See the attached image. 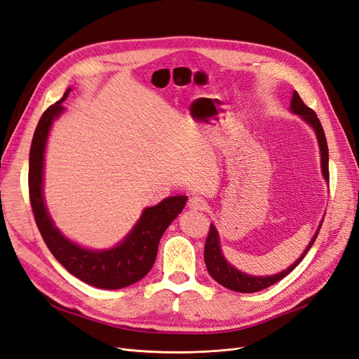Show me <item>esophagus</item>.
Segmentation results:
<instances>
[{
  "label": "esophagus",
  "mask_w": 359,
  "mask_h": 359,
  "mask_svg": "<svg viewBox=\"0 0 359 359\" xmlns=\"http://www.w3.org/2000/svg\"><path fill=\"white\" fill-rule=\"evenodd\" d=\"M205 206H206L205 201L199 196H193L189 201V208L193 211H202V210H205Z\"/></svg>",
  "instance_id": "obj_1"
}]
</instances>
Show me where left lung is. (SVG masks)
<instances>
[{
	"label": "left lung",
	"instance_id": "left-lung-1",
	"mask_svg": "<svg viewBox=\"0 0 359 359\" xmlns=\"http://www.w3.org/2000/svg\"><path fill=\"white\" fill-rule=\"evenodd\" d=\"M290 112L299 115L304 121H306L309 126H311V128L314 130L318 137V144H319V149H320V168H322V177L327 181V184L330 186V170H328V145H327V137H325L322 124L319 121L318 115L314 114L313 109H310L309 106L304 104V102L301 100V97L297 91H293L292 94V100H290ZM322 227V222L318 227L316 233L313 235L311 241L309 243V245L304 250V253L293 262L289 268H286L285 271H280L278 274L274 276H250L245 273H241L240 269H236L235 266H232L223 256L222 247H220V236L219 232H217L215 226L211 224L210 232H208V238H206L205 243V252H203V257H205V265L206 269H208L210 276L220 283L222 286L235 290V292H241V293H252V292H259L262 289H266L269 286H273L277 281H280L281 278H285L290 271L295 268L301 260L304 259V256L307 255L309 250L311 248V245L314 244L319 233V229Z\"/></svg>",
	"mask_w": 359,
	"mask_h": 359
}]
</instances>
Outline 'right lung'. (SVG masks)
Masks as SVG:
<instances>
[{
    "mask_svg": "<svg viewBox=\"0 0 359 359\" xmlns=\"http://www.w3.org/2000/svg\"><path fill=\"white\" fill-rule=\"evenodd\" d=\"M62 99L53 103L41 115L32 136L29 149V202L39 231L50 253L70 274L83 283L100 289H123L142 280L153 268L161 235L177 219L186 206L187 196H172L144 210L140 219L121 243L107 250H91L70 241L50 219L43 198V173H45V151L50 127L64 112Z\"/></svg>",
    "mask_w": 359,
    "mask_h": 359,
    "instance_id": "obj_1",
    "label": "right lung"
}]
</instances>
